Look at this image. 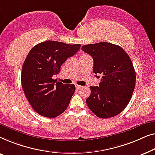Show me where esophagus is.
Segmentation results:
<instances>
[{"mask_svg":"<svg viewBox=\"0 0 155 155\" xmlns=\"http://www.w3.org/2000/svg\"><path fill=\"white\" fill-rule=\"evenodd\" d=\"M83 86H79V85H76V88H81Z\"/></svg>","mask_w":155,"mask_h":155,"instance_id":"34e87169","label":"esophagus"}]
</instances>
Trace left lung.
Wrapping results in <instances>:
<instances>
[{
  "mask_svg": "<svg viewBox=\"0 0 155 155\" xmlns=\"http://www.w3.org/2000/svg\"><path fill=\"white\" fill-rule=\"evenodd\" d=\"M81 50L93 59V73L101 77L99 86H91L86 104L102 119L117 116L130 102L136 86V71L126 51L107 42L83 45Z\"/></svg>",
  "mask_w": 155,
  "mask_h": 155,
  "instance_id": "8db88e82",
  "label": "left lung"
}]
</instances>
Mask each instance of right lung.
<instances>
[{
    "instance_id": "1",
    "label": "right lung",
    "mask_w": 155,
    "mask_h": 155,
    "mask_svg": "<svg viewBox=\"0 0 155 155\" xmlns=\"http://www.w3.org/2000/svg\"><path fill=\"white\" fill-rule=\"evenodd\" d=\"M80 47V44L48 41L36 45L28 53L21 69V86L38 114L55 118L67 108L75 92L74 84L56 82L53 76L58 74L63 63Z\"/></svg>"
}]
</instances>
